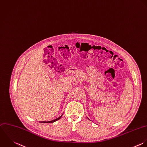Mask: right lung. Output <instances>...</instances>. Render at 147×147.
<instances>
[{
  "label": "right lung",
  "instance_id": "1",
  "mask_svg": "<svg viewBox=\"0 0 147 147\" xmlns=\"http://www.w3.org/2000/svg\"><path fill=\"white\" fill-rule=\"evenodd\" d=\"M61 116H62V115H61V116H60V117H59L58 118H57V119H55V120H52V121H40V123H53V122H55V121H56L59 120V119L61 118Z\"/></svg>",
  "mask_w": 147,
  "mask_h": 147
}]
</instances>
